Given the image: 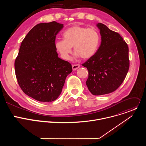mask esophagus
Instances as JSON below:
<instances>
[{
	"instance_id": "esophagus-1",
	"label": "esophagus",
	"mask_w": 146,
	"mask_h": 146,
	"mask_svg": "<svg viewBox=\"0 0 146 146\" xmlns=\"http://www.w3.org/2000/svg\"><path fill=\"white\" fill-rule=\"evenodd\" d=\"M80 65L79 64H76V65H72V69L73 70H77L78 68H79Z\"/></svg>"
}]
</instances>
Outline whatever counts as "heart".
<instances>
[{
    "instance_id": "heart-1",
    "label": "heart",
    "mask_w": 146,
    "mask_h": 146,
    "mask_svg": "<svg viewBox=\"0 0 146 146\" xmlns=\"http://www.w3.org/2000/svg\"><path fill=\"white\" fill-rule=\"evenodd\" d=\"M62 36L64 40L55 41L54 46L60 56L66 60L70 58L72 46L76 52L75 56L90 59L96 54L100 43V33L93 28L72 26L64 32Z\"/></svg>"
}]
</instances>
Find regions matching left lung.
Returning <instances> with one entry per match:
<instances>
[{
  "label": "left lung",
  "mask_w": 146,
  "mask_h": 146,
  "mask_svg": "<svg viewBox=\"0 0 146 146\" xmlns=\"http://www.w3.org/2000/svg\"><path fill=\"white\" fill-rule=\"evenodd\" d=\"M101 44L94 56L82 64L87 68L86 85L94 95L115 91L125 78L129 68V48L120 35L102 23L97 24Z\"/></svg>",
  "instance_id": "obj_1"
}]
</instances>
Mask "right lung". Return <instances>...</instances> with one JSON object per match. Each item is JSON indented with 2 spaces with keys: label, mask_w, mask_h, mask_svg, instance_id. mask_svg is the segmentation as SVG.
I'll return each instance as SVG.
<instances>
[{
  "label": "right lung",
  "mask_w": 146,
  "mask_h": 146,
  "mask_svg": "<svg viewBox=\"0 0 146 146\" xmlns=\"http://www.w3.org/2000/svg\"><path fill=\"white\" fill-rule=\"evenodd\" d=\"M64 25L52 21L35 26L21 44L14 66L23 91L33 99L52 102L60 95L72 65L61 59L54 46Z\"/></svg>",
  "instance_id": "right-lung-1"
}]
</instances>
